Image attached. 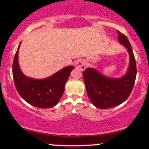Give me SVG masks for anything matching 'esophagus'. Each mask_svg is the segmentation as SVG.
Wrapping results in <instances>:
<instances>
[{"mask_svg":"<svg viewBox=\"0 0 149 149\" xmlns=\"http://www.w3.org/2000/svg\"><path fill=\"white\" fill-rule=\"evenodd\" d=\"M86 61L84 59H78V61H76V64H75V66L77 69H79L81 71H84L86 68Z\"/></svg>","mask_w":149,"mask_h":149,"instance_id":"34e87169","label":"esophagus"}]
</instances>
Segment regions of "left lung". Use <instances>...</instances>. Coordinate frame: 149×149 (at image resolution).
<instances>
[{
    "label": "left lung",
    "instance_id": "left-lung-1",
    "mask_svg": "<svg viewBox=\"0 0 149 149\" xmlns=\"http://www.w3.org/2000/svg\"><path fill=\"white\" fill-rule=\"evenodd\" d=\"M117 33L120 43L127 48L129 53L127 73L120 78H111L92 68H88L83 73L89 99L98 109H107L123 103L130 95L136 79V61L130 43L124 34L118 31Z\"/></svg>",
    "mask_w": 149,
    "mask_h": 149
}]
</instances>
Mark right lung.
Here are the masks:
<instances>
[{"mask_svg": "<svg viewBox=\"0 0 149 149\" xmlns=\"http://www.w3.org/2000/svg\"><path fill=\"white\" fill-rule=\"evenodd\" d=\"M20 43L13 64V75L17 91L23 100L33 107L42 109L54 107L64 93L65 84L74 66H66L44 79H33L25 76L18 62Z\"/></svg>", "mask_w": 149, "mask_h": 149, "instance_id": "obj_1", "label": "right lung"}]
</instances>
